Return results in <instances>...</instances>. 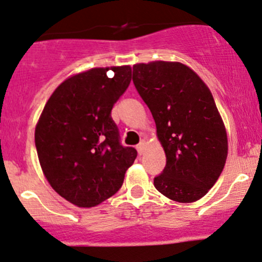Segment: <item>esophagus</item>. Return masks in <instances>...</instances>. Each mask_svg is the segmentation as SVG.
<instances>
[{
    "label": "esophagus",
    "mask_w": 262,
    "mask_h": 262,
    "mask_svg": "<svg viewBox=\"0 0 262 262\" xmlns=\"http://www.w3.org/2000/svg\"><path fill=\"white\" fill-rule=\"evenodd\" d=\"M146 145H147V142H146L145 140H142V141L137 145V151H139L140 155H143V152H145Z\"/></svg>",
    "instance_id": "obj_1"
}]
</instances>
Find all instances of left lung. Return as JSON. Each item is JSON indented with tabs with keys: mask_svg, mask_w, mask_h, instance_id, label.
I'll return each mask as SVG.
<instances>
[{
	"mask_svg": "<svg viewBox=\"0 0 262 262\" xmlns=\"http://www.w3.org/2000/svg\"><path fill=\"white\" fill-rule=\"evenodd\" d=\"M135 87L150 108L166 155L157 191L190 204L215 185L227 159V134L206 83L181 62L134 64Z\"/></svg>",
	"mask_w": 262,
	"mask_h": 262,
	"instance_id": "obj_1",
	"label": "left lung"
}]
</instances>
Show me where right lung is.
I'll return each mask as SVG.
<instances>
[{
    "label": "right lung",
    "instance_id": "obj_1",
    "mask_svg": "<svg viewBox=\"0 0 262 262\" xmlns=\"http://www.w3.org/2000/svg\"><path fill=\"white\" fill-rule=\"evenodd\" d=\"M131 82L130 66L95 67L63 81L35 128L42 172L78 207H94L120 190L137 151L120 143L111 110Z\"/></svg>",
    "mask_w": 262,
    "mask_h": 262
}]
</instances>
